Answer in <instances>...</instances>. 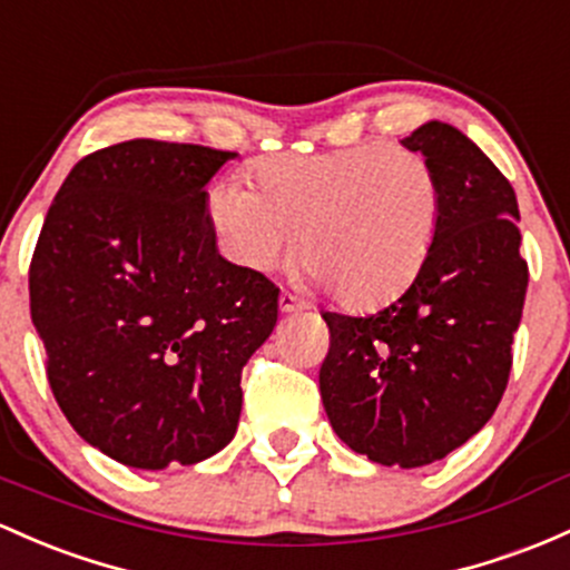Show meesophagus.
I'll use <instances>...</instances> for the list:
<instances>
[{"label": "esophagus", "instance_id": "esophagus-1", "mask_svg": "<svg viewBox=\"0 0 570 570\" xmlns=\"http://www.w3.org/2000/svg\"><path fill=\"white\" fill-rule=\"evenodd\" d=\"M278 305H281V311H284V314H295V311L305 308L303 299H299L297 295H292V292H281Z\"/></svg>", "mask_w": 570, "mask_h": 570}]
</instances>
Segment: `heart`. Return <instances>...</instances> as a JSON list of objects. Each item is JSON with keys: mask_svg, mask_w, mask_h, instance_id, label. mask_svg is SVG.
I'll return each instance as SVG.
<instances>
[{"mask_svg": "<svg viewBox=\"0 0 570 570\" xmlns=\"http://www.w3.org/2000/svg\"><path fill=\"white\" fill-rule=\"evenodd\" d=\"M254 189L222 180L208 222L235 265L267 273L295 246L297 278L333 286L348 305L403 292L422 271L441 224L443 194L428 156L390 142H360L311 156H271Z\"/></svg>", "mask_w": 570, "mask_h": 570, "instance_id": "1", "label": "heart"}]
</instances>
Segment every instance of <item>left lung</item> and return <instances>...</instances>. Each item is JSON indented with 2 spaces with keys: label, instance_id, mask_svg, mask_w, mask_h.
I'll list each match as a JSON object with an SVG mask.
<instances>
[{
  "label": "left lung",
  "instance_id": "8db88e82",
  "mask_svg": "<svg viewBox=\"0 0 570 570\" xmlns=\"http://www.w3.org/2000/svg\"><path fill=\"white\" fill-rule=\"evenodd\" d=\"M403 142L441 180V224L422 271L371 316L322 314L318 390L330 424L379 465L443 460L495 414L528 292L519 205L505 175L458 127L428 121Z\"/></svg>",
  "mask_w": 570,
  "mask_h": 570
}]
</instances>
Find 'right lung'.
Instances as JSON below:
<instances>
[{"instance_id": "1", "label": "right lung", "mask_w": 570, "mask_h": 570, "mask_svg": "<svg viewBox=\"0 0 570 570\" xmlns=\"http://www.w3.org/2000/svg\"><path fill=\"white\" fill-rule=\"evenodd\" d=\"M233 151L127 140L80 159L29 267L31 322L75 433L142 471L233 441L240 371L278 322V289L218 254L208 180Z\"/></svg>"}]
</instances>
